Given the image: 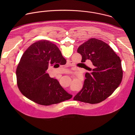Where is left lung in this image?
<instances>
[{
	"label": "left lung",
	"mask_w": 135,
	"mask_h": 135,
	"mask_svg": "<svg viewBox=\"0 0 135 135\" xmlns=\"http://www.w3.org/2000/svg\"><path fill=\"white\" fill-rule=\"evenodd\" d=\"M78 52L82 55L81 62L90 60L93 69H91L90 74H85L83 88L74 100L92 104L99 103L110 96L122 81L121 59L107 44L95 38L80 45Z\"/></svg>",
	"instance_id": "8db88e82"
}]
</instances>
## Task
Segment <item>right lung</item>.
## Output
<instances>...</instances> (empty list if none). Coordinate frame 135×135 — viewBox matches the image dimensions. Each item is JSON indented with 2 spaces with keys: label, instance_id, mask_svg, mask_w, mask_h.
Returning a JSON list of instances; mask_svg holds the SVG:
<instances>
[{
  "label": "right lung",
  "instance_id": "obj_1",
  "mask_svg": "<svg viewBox=\"0 0 135 135\" xmlns=\"http://www.w3.org/2000/svg\"><path fill=\"white\" fill-rule=\"evenodd\" d=\"M57 63L64 65L66 60L55 44L47 41L32 44L23 54L16 68L21 92L29 99L45 106L70 99L73 95L47 73L49 67Z\"/></svg>",
  "mask_w": 135,
  "mask_h": 135
}]
</instances>
